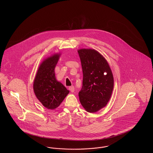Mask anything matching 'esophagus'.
<instances>
[{"label": "esophagus", "instance_id": "1", "mask_svg": "<svg viewBox=\"0 0 153 153\" xmlns=\"http://www.w3.org/2000/svg\"><path fill=\"white\" fill-rule=\"evenodd\" d=\"M69 91H70L71 92H72V93L74 92V87L73 86H71V87H69Z\"/></svg>", "mask_w": 153, "mask_h": 153}]
</instances>
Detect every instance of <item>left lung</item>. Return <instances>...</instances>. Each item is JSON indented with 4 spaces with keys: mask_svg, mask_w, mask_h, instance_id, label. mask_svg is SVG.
Wrapping results in <instances>:
<instances>
[{
    "mask_svg": "<svg viewBox=\"0 0 153 153\" xmlns=\"http://www.w3.org/2000/svg\"><path fill=\"white\" fill-rule=\"evenodd\" d=\"M83 73L80 102L88 112L94 113L106 106L114 89V77L109 64L99 51L92 49L77 51Z\"/></svg>",
    "mask_w": 153,
    "mask_h": 153,
    "instance_id": "left-lung-1",
    "label": "left lung"
}]
</instances>
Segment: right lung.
Masks as SVG:
<instances>
[{"label": "right lung", "instance_id": "add662e5", "mask_svg": "<svg viewBox=\"0 0 153 153\" xmlns=\"http://www.w3.org/2000/svg\"><path fill=\"white\" fill-rule=\"evenodd\" d=\"M61 53H55L45 58L39 66L33 82V90L38 100L49 109L57 108L69 93L58 81L54 69Z\"/></svg>", "mask_w": 153, "mask_h": 153}]
</instances>
